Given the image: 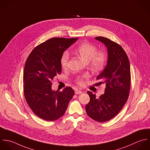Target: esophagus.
<instances>
[{
    "instance_id": "obj_1",
    "label": "esophagus",
    "mask_w": 150,
    "mask_h": 150,
    "mask_svg": "<svg viewBox=\"0 0 150 150\" xmlns=\"http://www.w3.org/2000/svg\"><path fill=\"white\" fill-rule=\"evenodd\" d=\"M82 93V92L81 91H80V90H76L75 91V94L76 95H80V94H81Z\"/></svg>"
}]
</instances>
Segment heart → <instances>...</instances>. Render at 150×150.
<instances>
[{"label": "heart", "instance_id": "b5f03b06", "mask_svg": "<svg viewBox=\"0 0 150 150\" xmlns=\"http://www.w3.org/2000/svg\"><path fill=\"white\" fill-rule=\"evenodd\" d=\"M75 51L81 58L88 62L89 66L94 71L101 69L106 63V55L105 53L102 51H97V48L88 42H85L80 44L76 47ZM69 58V52L65 51L61 58V65L63 68L65 69L68 67ZM88 76V74L78 76L76 78V82L82 86L84 83L85 79Z\"/></svg>", "mask_w": 150, "mask_h": 150}]
</instances>
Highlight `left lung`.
Wrapping results in <instances>:
<instances>
[{"label": "left lung", "mask_w": 150, "mask_h": 150, "mask_svg": "<svg viewBox=\"0 0 150 150\" xmlns=\"http://www.w3.org/2000/svg\"><path fill=\"white\" fill-rule=\"evenodd\" d=\"M95 38L107 47V65L96 79L106 85L105 93L98 98L88 91L89 102L86 105L87 115L98 122H105L115 117L126 104L131 86L130 65L128 57L119 44L103 37Z\"/></svg>", "instance_id": "obj_1"}]
</instances>
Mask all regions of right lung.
<instances>
[{
    "label": "right lung",
    "mask_w": 150,
    "mask_h": 150,
    "mask_svg": "<svg viewBox=\"0 0 150 150\" xmlns=\"http://www.w3.org/2000/svg\"><path fill=\"white\" fill-rule=\"evenodd\" d=\"M78 38H50L35 47L24 68V95L33 113L41 119L54 121L62 116L74 95L71 87L62 91L51 89L52 80L61 72V58Z\"/></svg>",
    "instance_id": "obj_1"
}]
</instances>
